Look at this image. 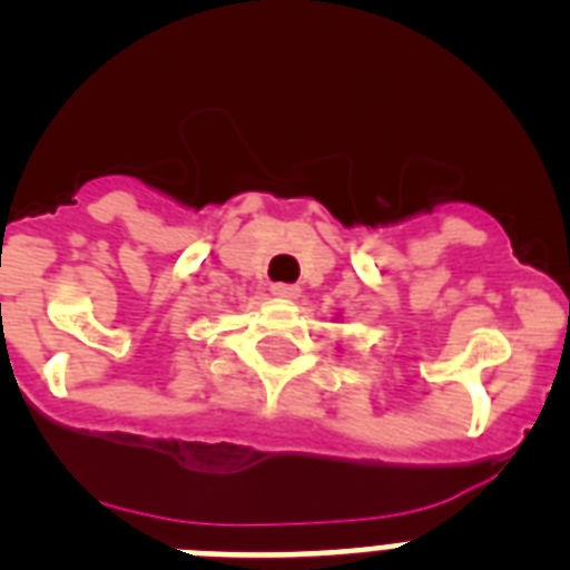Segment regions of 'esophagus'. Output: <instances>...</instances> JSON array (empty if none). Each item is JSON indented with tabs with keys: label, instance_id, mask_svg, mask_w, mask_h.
Listing matches in <instances>:
<instances>
[{
	"label": "esophagus",
	"instance_id": "esophagus-1",
	"mask_svg": "<svg viewBox=\"0 0 570 570\" xmlns=\"http://www.w3.org/2000/svg\"><path fill=\"white\" fill-rule=\"evenodd\" d=\"M271 294L282 296V299H296V296H299V285H288V282H274V285H271Z\"/></svg>",
	"mask_w": 570,
	"mask_h": 570
}]
</instances>
